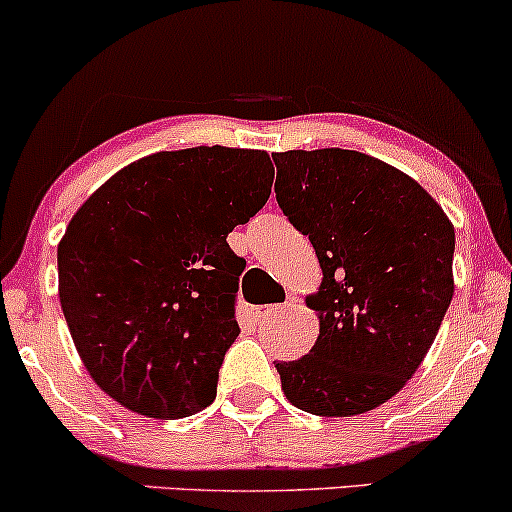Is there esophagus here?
<instances>
[{
    "instance_id": "esophagus-1",
    "label": "esophagus",
    "mask_w": 512,
    "mask_h": 512,
    "mask_svg": "<svg viewBox=\"0 0 512 512\" xmlns=\"http://www.w3.org/2000/svg\"><path fill=\"white\" fill-rule=\"evenodd\" d=\"M293 303H296V301H289V303H284V305H267V308H262L260 313H257V317H260L262 322L274 320L276 315H281V313H286V310H291Z\"/></svg>"
}]
</instances>
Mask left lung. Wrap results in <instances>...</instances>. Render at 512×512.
I'll list each match as a JSON object with an SVG mask.
<instances>
[{"label":"left lung","mask_w":512,"mask_h":512,"mask_svg":"<svg viewBox=\"0 0 512 512\" xmlns=\"http://www.w3.org/2000/svg\"><path fill=\"white\" fill-rule=\"evenodd\" d=\"M276 202L313 243L320 320L308 356L276 363L293 407L356 416L395 397L440 330L455 293V228L407 173L349 149L274 154Z\"/></svg>","instance_id":"1"}]
</instances>
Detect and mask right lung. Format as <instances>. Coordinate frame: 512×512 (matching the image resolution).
Instances as JSON below:
<instances>
[{"label": "right lung", "instance_id": "right-lung-1", "mask_svg": "<svg viewBox=\"0 0 512 512\" xmlns=\"http://www.w3.org/2000/svg\"><path fill=\"white\" fill-rule=\"evenodd\" d=\"M272 182L267 151L195 146L129 163L81 204L57 245L60 303L105 395L149 419L214 402L245 269L226 238Z\"/></svg>", "mask_w": 512, "mask_h": 512}]
</instances>
